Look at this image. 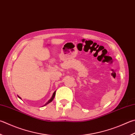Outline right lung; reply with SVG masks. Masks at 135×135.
<instances>
[{
	"instance_id": "right-lung-1",
	"label": "right lung",
	"mask_w": 135,
	"mask_h": 135,
	"mask_svg": "<svg viewBox=\"0 0 135 135\" xmlns=\"http://www.w3.org/2000/svg\"><path fill=\"white\" fill-rule=\"evenodd\" d=\"M55 91H54V93H53V95H52V97H51V99H50V100H49V101H48V102L47 103H46V104H45V105H44V106H46V104H48V103H51V102H52V100H53V99H54V97H55ZM18 97L19 98V99H21V98L20 97H19V96H18Z\"/></svg>"
}]
</instances>
